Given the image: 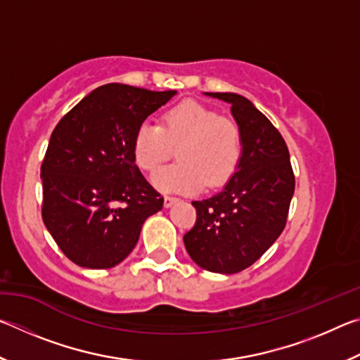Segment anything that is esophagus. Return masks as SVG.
Segmentation results:
<instances>
[{
  "label": "esophagus",
  "instance_id": "34e87169",
  "mask_svg": "<svg viewBox=\"0 0 360 360\" xmlns=\"http://www.w3.org/2000/svg\"><path fill=\"white\" fill-rule=\"evenodd\" d=\"M176 202H178V198H176V197H165V198H163V205H165V208H169V206H173Z\"/></svg>",
  "mask_w": 360,
  "mask_h": 360
}]
</instances>
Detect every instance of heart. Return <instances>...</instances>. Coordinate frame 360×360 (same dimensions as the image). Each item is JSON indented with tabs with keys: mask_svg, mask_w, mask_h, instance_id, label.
<instances>
[{
	"mask_svg": "<svg viewBox=\"0 0 360 360\" xmlns=\"http://www.w3.org/2000/svg\"><path fill=\"white\" fill-rule=\"evenodd\" d=\"M176 150L178 163L158 168L152 184L160 192L193 193L217 187L238 169L240 127L197 101H184L163 114L160 127L143 122L135 131L131 155L143 172H152Z\"/></svg>",
	"mask_w": 360,
	"mask_h": 360,
	"instance_id": "b5f03b06",
	"label": "heart"
}]
</instances>
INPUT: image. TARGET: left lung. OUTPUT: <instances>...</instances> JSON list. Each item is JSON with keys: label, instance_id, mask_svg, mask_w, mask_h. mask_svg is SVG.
<instances>
[{"label": "left lung", "instance_id": "1", "mask_svg": "<svg viewBox=\"0 0 360 360\" xmlns=\"http://www.w3.org/2000/svg\"><path fill=\"white\" fill-rule=\"evenodd\" d=\"M205 95L231 106L243 154L221 192L192 202L197 221L184 235V245L198 266L233 275L259 260L281 235L295 178L281 133L251 101L229 92Z\"/></svg>", "mask_w": 360, "mask_h": 360}]
</instances>
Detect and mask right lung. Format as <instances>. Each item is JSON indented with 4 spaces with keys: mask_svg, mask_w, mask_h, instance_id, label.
<instances>
[{
    "mask_svg": "<svg viewBox=\"0 0 360 360\" xmlns=\"http://www.w3.org/2000/svg\"><path fill=\"white\" fill-rule=\"evenodd\" d=\"M178 94L106 84L63 115L41 165L42 221L63 254L112 268L136 246L163 198L133 162L135 131Z\"/></svg>",
    "mask_w": 360,
    "mask_h": 360,
    "instance_id": "obj_1",
    "label": "right lung"
}]
</instances>
